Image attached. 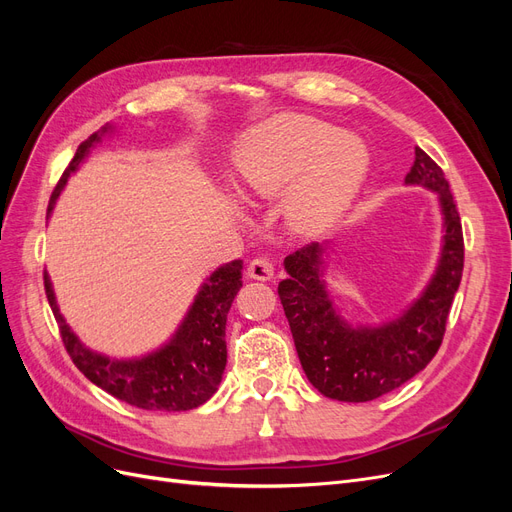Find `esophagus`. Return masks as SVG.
Returning a JSON list of instances; mask_svg holds the SVG:
<instances>
[{
  "mask_svg": "<svg viewBox=\"0 0 512 512\" xmlns=\"http://www.w3.org/2000/svg\"><path fill=\"white\" fill-rule=\"evenodd\" d=\"M273 262L269 258H254L250 265H247V277H252V280H260V282H267L273 277Z\"/></svg>",
  "mask_w": 512,
  "mask_h": 512,
  "instance_id": "34e87169",
  "label": "esophagus"
}]
</instances>
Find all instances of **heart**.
<instances>
[{
	"label": "heart",
	"mask_w": 512,
	"mask_h": 512,
	"mask_svg": "<svg viewBox=\"0 0 512 512\" xmlns=\"http://www.w3.org/2000/svg\"><path fill=\"white\" fill-rule=\"evenodd\" d=\"M239 190L254 200L284 198L290 230L320 235L333 228L361 192L369 151L309 115H280L247 134L235 153Z\"/></svg>",
	"instance_id": "heart-1"
}]
</instances>
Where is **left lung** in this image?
I'll list each match as a JSON object with an SVG mask.
<instances>
[{
  "mask_svg": "<svg viewBox=\"0 0 512 512\" xmlns=\"http://www.w3.org/2000/svg\"><path fill=\"white\" fill-rule=\"evenodd\" d=\"M406 183L436 192L444 245L436 275L404 314L382 327H350L335 312L322 280L327 247L312 243L286 256L277 286L307 380L329 399L371 401L414 378L436 356L463 273V232L442 168L414 149Z\"/></svg>",
  "mask_w": 512,
  "mask_h": 512,
  "instance_id": "obj_1",
  "label": "left lung"
}]
</instances>
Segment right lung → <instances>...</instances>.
Wrapping results in <instances>:
<instances>
[{"instance_id": "obj_1", "label": "right lung", "mask_w": 512, "mask_h": 512, "mask_svg": "<svg viewBox=\"0 0 512 512\" xmlns=\"http://www.w3.org/2000/svg\"><path fill=\"white\" fill-rule=\"evenodd\" d=\"M108 130L111 126L94 132L76 149L72 162L51 194L49 213L53 211L55 200L64 190L70 173L79 168L87 151L100 143V138ZM241 265V260H232L218 271H213L203 288L198 290L188 316L183 318L173 339L160 350L132 361L108 359V356L87 350L79 342V337L70 331L66 320L61 318L46 273L44 290L59 324L61 342L85 378L130 406L143 410L183 412L203 406L222 382L226 367V316L243 286Z\"/></svg>"}]
</instances>
